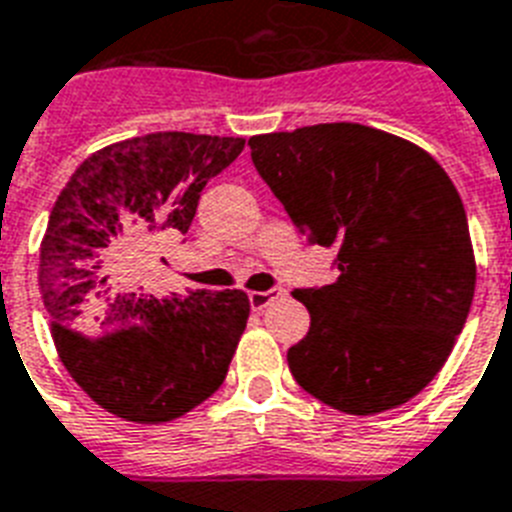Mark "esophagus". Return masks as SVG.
<instances>
[{"label": "esophagus", "mask_w": 512, "mask_h": 512, "mask_svg": "<svg viewBox=\"0 0 512 512\" xmlns=\"http://www.w3.org/2000/svg\"><path fill=\"white\" fill-rule=\"evenodd\" d=\"M282 295H285V287H272V290H264V293L253 290V293H248V301H251V308H256V311H264L269 303L277 301V298H282Z\"/></svg>", "instance_id": "esophagus-1"}]
</instances>
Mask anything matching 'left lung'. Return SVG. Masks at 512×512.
<instances>
[{
    "label": "left lung",
    "instance_id": "left-lung-1",
    "mask_svg": "<svg viewBox=\"0 0 512 512\" xmlns=\"http://www.w3.org/2000/svg\"><path fill=\"white\" fill-rule=\"evenodd\" d=\"M256 172L337 282L298 287L308 335L295 382L342 413L403 405L437 377L466 324L476 264L463 201L432 156L398 135L324 122L248 141Z\"/></svg>",
    "mask_w": 512,
    "mask_h": 512
}]
</instances>
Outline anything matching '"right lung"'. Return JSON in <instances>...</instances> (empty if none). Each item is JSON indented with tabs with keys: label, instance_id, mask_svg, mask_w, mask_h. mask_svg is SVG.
<instances>
[{
	"label": "right lung",
	"instance_id": "obj_1",
	"mask_svg": "<svg viewBox=\"0 0 512 512\" xmlns=\"http://www.w3.org/2000/svg\"><path fill=\"white\" fill-rule=\"evenodd\" d=\"M243 146L219 135H141L88 156L59 193L38 256L41 301L65 369L104 411L162 424L225 382L248 295L156 298L143 280L154 248L188 232L201 190Z\"/></svg>",
	"mask_w": 512,
	"mask_h": 512
}]
</instances>
